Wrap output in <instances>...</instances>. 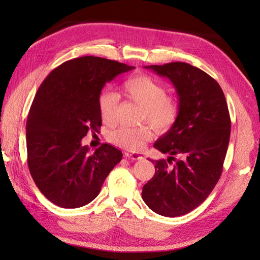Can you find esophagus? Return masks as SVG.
I'll return each instance as SVG.
<instances>
[{
  "label": "esophagus",
  "mask_w": 260,
  "mask_h": 260,
  "mask_svg": "<svg viewBox=\"0 0 260 260\" xmlns=\"http://www.w3.org/2000/svg\"><path fill=\"white\" fill-rule=\"evenodd\" d=\"M125 156L131 158V159H141V158H143V155L141 153H135V152H131V151H126Z\"/></svg>",
  "instance_id": "1"
}]
</instances>
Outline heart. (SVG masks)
I'll return each mask as SVG.
<instances>
[{"label":"heart","instance_id":"heart-1","mask_svg":"<svg viewBox=\"0 0 260 260\" xmlns=\"http://www.w3.org/2000/svg\"><path fill=\"white\" fill-rule=\"evenodd\" d=\"M121 88L126 98L142 107L141 120H147L157 131H167L175 124L180 113L179 101L167 95L164 86L158 81L146 75H139L127 79ZM119 101L118 93L112 90H104L99 95V115L106 125L115 124ZM151 137L150 125L121 126L109 134L110 141L131 151L140 150Z\"/></svg>","mask_w":260,"mask_h":260}]
</instances>
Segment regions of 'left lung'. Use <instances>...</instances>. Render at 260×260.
Instances as JSON below:
<instances>
[{
    "label": "left lung",
    "instance_id": "8db88e82",
    "mask_svg": "<svg viewBox=\"0 0 260 260\" xmlns=\"http://www.w3.org/2000/svg\"><path fill=\"white\" fill-rule=\"evenodd\" d=\"M145 68L174 85L180 113L171 129L154 144L170 156L152 159L155 174L143 186L142 198L154 212L179 217L200 206L221 176L231 129L228 105L218 82L189 63Z\"/></svg>",
    "mask_w": 260,
    "mask_h": 260
}]
</instances>
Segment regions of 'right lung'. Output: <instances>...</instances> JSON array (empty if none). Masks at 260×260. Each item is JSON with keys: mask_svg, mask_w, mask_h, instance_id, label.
<instances>
[{"mask_svg": "<svg viewBox=\"0 0 260 260\" xmlns=\"http://www.w3.org/2000/svg\"><path fill=\"white\" fill-rule=\"evenodd\" d=\"M135 67L85 56L60 64L39 87L26 120L27 167L38 189L58 207L86 206L123 154L109 144L90 153L81 140L98 133V97L106 82Z\"/></svg>", "mask_w": 260, "mask_h": 260, "instance_id": "right-lung-1", "label": "right lung"}]
</instances>
